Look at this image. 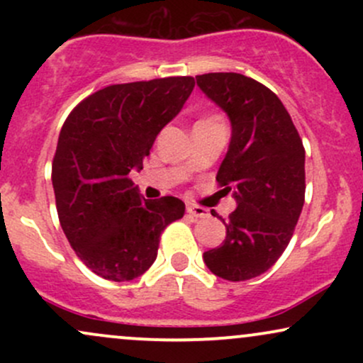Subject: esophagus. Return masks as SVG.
<instances>
[{
  "label": "esophagus",
  "instance_id": "obj_1",
  "mask_svg": "<svg viewBox=\"0 0 363 363\" xmlns=\"http://www.w3.org/2000/svg\"><path fill=\"white\" fill-rule=\"evenodd\" d=\"M187 213L191 216H196V218H206L208 216V210L203 206H196V205H187Z\"/></svg>",
  "mask_w": 363,
  "mask_h": 363
}]
</instances>
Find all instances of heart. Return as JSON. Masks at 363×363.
I'll list each match as a JSON object with an SVG mask.
<instances>
[{"label":"heart","mask_w":363,"mask_h":363,"mask_svg":"<svg viewBox=\"0 0 363 363\" xmlns=\"http://www.w3.org/2000/svg\"><path fill=\"white\" fill-rule=\"evenodd\" d=\"M201 121H218V118H206V119H201Z\"/></svg>","instance_id":"1"}]
</instances>
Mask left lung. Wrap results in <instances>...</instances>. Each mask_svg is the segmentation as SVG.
<instances>
[{
  "label": "left lung",
  "instance_id": "8db88e82",
  "mask_svg": "<svg viewBox=\"0 0 363 363\" xmlns=\"http://www.w3.org/2000/svg\"><path fill=\"white\" fill-rule=\"evenodd\" d=\"M196 82L230 119L216 181L237 201L222 218L223 244L203 259L223 280H251L272 268L294 235L306 199V150L289 111L262 83L240 73H206Z\"/></svg>",
  "mask_w": 363,
  "mask_h": 363
}]
</instances>
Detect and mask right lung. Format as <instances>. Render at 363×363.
Listing matches in <instances>:
<instances>
[{"label":"right lung","instance_id":"add662e5","mask_svg":"<svg viewBox=\"0 0 363 363\" xmlns=\"http://www.w3.org/2000/svg\"><path fill=\"white\" fill-rule=\"evenodd\" d=\"M193 89V77L109 85L83 99L62 124L52 160L57 216L77 256L106 280L147 272L162 232L184 216L181 199L141 198L128 176L143 167Z\"/></svg>","mask_w":363,"mask_h":363}]
</instances>
